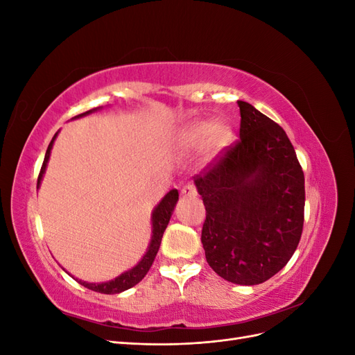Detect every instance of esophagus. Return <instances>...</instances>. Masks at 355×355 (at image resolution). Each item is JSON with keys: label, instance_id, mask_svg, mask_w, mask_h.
I'll return each mask as SVG.
<instances>
[{"label": "esophagus", "instance_id": "34e87169", "mask_svg": "<svg viewBox=\"0 0 355 355\" xmlns=\"http://www.w3.org/2000/svg\"><path fill=\"white\" fill-rule=\"evenodd\" d=\"M182 197H197V188L194 184H187L184 188L180 189Z\"/></svg>", "mask_w": 355, "mask_h": 355}]
</instances>
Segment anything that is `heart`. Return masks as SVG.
Wrapping results in <instances>:
<instances>
[{
	"instance_id": "obj_1",
	"label": "heart",
	"mask_w": 355,
	"mask_h": 355,
	"mask_svg": "<svg viewBox=\"0 0 355 355\" xmlns=\"http://www.w3.org/2000/svg\"><path fill=\"white\" fill-rule=\"evenodd\" d=\"M231 141V130L228 125L216 124L211 121H196L182 130L176 136V146L182 153H191L209 145L211 151L228 145Z\"/></svg>"
}]
</instances>
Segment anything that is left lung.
Instances as JSON below:
<instances>
[{
    "mask_svg": "<svg viewBox=\"0 0 355 355\" xmlns=\"http://www.w3.org/2000/svg\"><path fill=\"white\" fill-rule=\"evenodd\" d=\"M240 139L194 176L206 207L207 263L234 284L270 280L293 256L304 230L305 178L283 128L239 101Z\"/></svg>",
    "mask_w": 355,
    "mask_h": 355,
    "instance_id": "8db88e82",
    "label": "left lung"
}]
</instances>
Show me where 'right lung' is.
<instances>
[{
	"label": "right lung",
	"mask_w": 355,
	"mask_h": 355,
	"mask_svg": "<svg viewBox=\"0 0 355 355\" xmlns=\"http://www.w3.org/2000/svg\"><path fill=\"white\" fill-rule=\"evenodd\" d=\"M93 110L87 111V112H83L77 116H83V115H87L90 114ZM58 133L53 136L51 142L47 148V153H46V157H44V161H42V166H41V170H40V175H38V182H37V187H40V182L42 179V175H44L46 171V166H47V161H49V157H50V151H51V146H53V142H55ZM178 198H179V192L178 189H171L170 192H167V196L161 200V202L158 204V206L155 207L154 213H153V239H151V243H149V247H148V252L146 254L142 257V261L139 262L133 270L127 271L124 274H121L120 277H116L115 280L112 282H108V283H85V282H81V280H77L81 286L87 287L90 290H93V292H98V293H105V295H115V293H121L124 292V290L130 288L133 286H136L139 282L142 280V278L148 274L149 268L153 266V262L157 256V252L159 249V244H161V239H163V234L167 228L168 225V220L171 218V213H173L175 210V206L178 202Z\"/></svg>",
	"instance_id": "1"
}]
</instances>
